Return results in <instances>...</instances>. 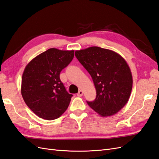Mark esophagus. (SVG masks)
Wrapping results in <instances>:
<instances>
[{"instance_id":"34e87169","label":"esophagus","mask_w":159,"mask_h":159,"mask_svg":"<svg viewBox=\"0 0 159 159\" xmlns=\"http://www.w3.org/2000/svg\"><path fill=\"white\" fill-rule=\"evenodd\" d=\"M77 96H78V97H82V95H83V91H82V90H80L79 92H78V93L77 94Z\"/></svg>"}]
</instances>
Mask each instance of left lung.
<instances>
[{"label":"left lung","instance_id":"obj_1","mask_svg":"<svg viewBox=\"0 0 159 159\" xmlns=\"http://www.w3.org/2000/svg\"><path fill=\"white\" fill-rule=\"evenodd\" d=\"M75 55L90 73L97 97L88 105L101 116L116 114L127 103L133 87L130 69L118 53L97 46L76 50Z\"/></svg>","mask_w":159,"mask_h":159}]
</instances>
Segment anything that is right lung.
<instances>
[{
    "mask_svg": "<svg viewBox=\"0 0 159 159\" xmlns=\"http://www.w3.org/2000/svg\"><path fill=\"white\" fill-rule=\"evenodd\" d=\"M74 57V50L50 48L37 56L22 74L21 93L27 106L41 118L52 120L68 108L73 95L60 79Z\"/></svg>",
    "mask_w": 159,
    "mask_h": 159,
    "instance_id": "right-lung-1",
    "label": "right lung"
}]
</instances>
